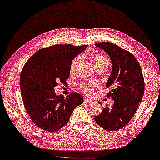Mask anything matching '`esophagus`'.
<instances>
[{
    "label": "esophagus",
    "mask_w": 160,
    "mask_h": 160,
    "mask_svg": "<svg viewBox=\"0 0 160 160\" xmlns=\"http://www.w3.org/2000/svg\"><path fill=\"white\" fill-rule=\"evenodd\" d=\"M84 102L88 103V104H92V103H93V101L92 99H85Z\"/></svg>",
    "instance_id": "obj_1"
}]
</instances>
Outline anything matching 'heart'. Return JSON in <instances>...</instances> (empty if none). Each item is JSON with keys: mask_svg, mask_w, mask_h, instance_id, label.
<instances>
[{"mask_svg": "<svg viewBox=\"0 0 160 160\" xmlns=\"http://www.w3.org/2000/svg\"><path fill=\"white\" fill-rule=\"evenodd\" d=\"M82 58H83V56L82 55L78 56L76 58H73V60L72 62V65H71V68H70L71 73H75L77 72L78 66L80 65V63L81 61H82ZM93 61H94V65L97 68L101 67V66H107V67L109 68V66L110 63L109 60L105 55H103V54L95 55L94 56V59H93ZM80 87L85 94H92L93 87L92 84H90V83H82V84L80 85Z\"/></svg>", "mask_w": 160, "mask_h": 160, "instance_id": "b5f03b06", "label": "heart"}]
</instances>
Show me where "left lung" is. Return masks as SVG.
<instances>
[{
	"label": "left lung",
	"instance_id": "1",
	"mask_svg": "<svg viewBox=\"0 0 160 160\" xmlns=\"http://www.w3.org/2000/svg\"><path fill=\"white\" fill-rule=\"evenodd\" d=\"M95 45L111 58L112 71L106 86L112 88L107 96L112 97L114 104L103 108L94 119L106 130H119L132 119L143 98L144 82L141 66L132 53L116 44L104 42Z\"/></svg>",
	"mask_w": 160,
	"mask_h": 160
}]
</instances>
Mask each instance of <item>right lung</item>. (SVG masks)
<instances>
[{
    "label": "right lung",
    "mask_w": 160,
    "mask_h": 160,
    "mask_svg": "<svg viewBox=\"0 0 160 160\" xmlns=\"http://www.w3.org/2000/svg\"><path fill=\"white\" fill-rule=\"evenodd\" d=\"M87 46L56 44L36 51L24 65L20 77L22 99L32 122L39 128L58 131L83 102L82 96L77 92L66 98L57 96L54 87L58 82L66 83L72 60Z\"/></svg>",
    "instance_id": "obj_1"
}]
</instances>
